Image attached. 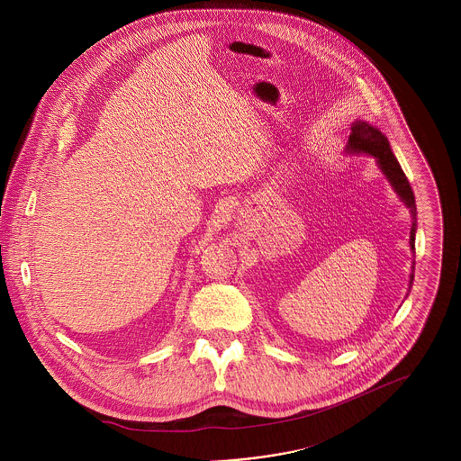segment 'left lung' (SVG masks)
I'll list each match as a JSON object with an SVG mask.
<instances>
[{
  "instance_id": "8db88e82",
  "label": "left lung",
  "mask_w": 461,
  "mask_h": 461,
  "mask_svg": "<svg viewBox=\"0 0 461 461\" xmlns=\"http://www.w3.org/2000/svg\"><path fill=\"white\" fill-rule=\"evenodd\" d=\"M346 154H366L372 155L376 160V166L380 167V171L385 175L387 181L391 183L393 190L397 194V197L401 198V202L410 209L411 212V230H410V247L411 250H415V235H417V203H415V195L413 190L410 186V181L406 175L402 173L397 158L393 154L391 143L387 140V136L380 131L376 126H373L366 121L356 119L352 122L351 134L346 145ZM415 269V263H413ZM413 271L410 275V288L413 284Z\"/></svg>"
}]
</instances>
